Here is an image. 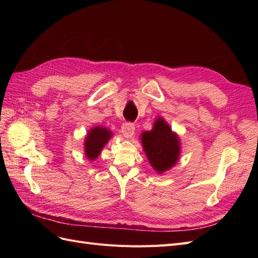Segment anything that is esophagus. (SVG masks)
Returning a JSON list of instances; mask_svg holds the SVG:
<instances>
[{"mask_svg":"<svg viewBox=\"0 0 258 258\" xmlns=\"http://www.w3.org/2000/svg\"><path fill=\"white\" fill-rule=\"evenodd\" d=\"M135 124L131 122H124L121 126V134L124 138H131L135 134Z\"/></svg>","mask_w":258,"mask_h":258,"instance_id":"1","label":"esophagus"}]
</instances>
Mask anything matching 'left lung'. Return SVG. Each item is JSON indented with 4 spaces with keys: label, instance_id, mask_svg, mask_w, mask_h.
<instances>
[{
    "label": "left lung",
    "instance_id": "obj_1",
    "mask_svg": "<svg viewBox=\"0 0 258 258\" xmlns=\"http://www.w3.org/2000/svg\"><path fill=\"white\" fill-rule=\"evenodd\" d=\"M141 142L148 161L157 173L172 168L181 153L177 135L161 117L155 120L151 131L143 132Z\"/></svg>",
    "mask_w": 258,
    "mask_h": 258
}]
</instances>
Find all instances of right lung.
<instances>
[{"mask_svg":"<svg viewBox=\"0 0 258 258\" xmlns=\"http://www.w3.org/2000/svg\"><path fill=\"white\" fill-rule=\"evenodd\" d=\"M112 136V132L104 127L97 126L90 129L85 138L84 143L86 157L89 160L97 159L102 148L110 141Z\"/></svg>","mask_w":258,"mask_h":258,"instance_id":"obj_1","label":"right lung"}]
</instances>
